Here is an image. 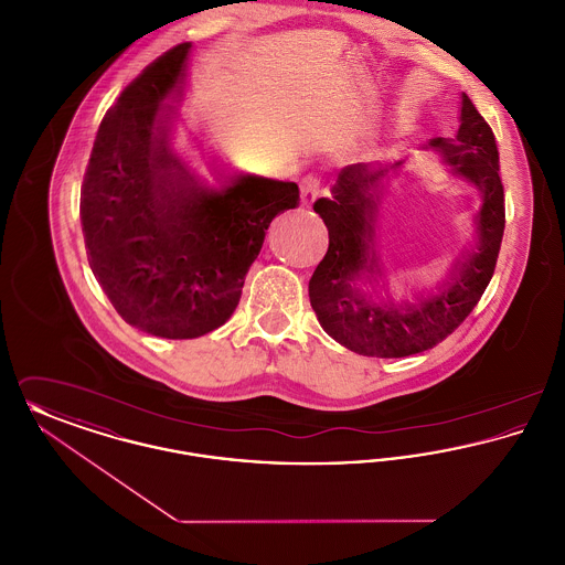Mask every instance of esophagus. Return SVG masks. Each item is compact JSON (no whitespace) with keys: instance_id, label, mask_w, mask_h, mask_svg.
Segmentation results:
<instances>
[{"instance_id":"esophagus-1","label":"esophagus","mask_w":565,"mask_h":565,"mask_svg":"<svg viewBox=\"0 0 565 565\" xmlns=\"http://www.w3.org/2000/svg\"><path fill=\"white\" fill-rule=\"evenodd\" d=\"M322 194V182L316 175H307L300 182V201L302 205H311Z\"/></svg>"}]
</instances>
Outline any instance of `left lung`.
Returning <instances> with one entry per match:
<instances>
[{"label":"left lung","mask_w":565,"mask_h":565,"mask_svg":"<svg viewBox=\"0 0 565 565\" xmlns=\"http://www.w3.org/2000/svg\"><path fill=\"white\" fill-rule=\"evenodd\" d=\"M456 173L483 192L477 215L479 243L457 260L438 295L415 307H379L360 292L358 279L381 273L373 237L375 214L387 169L364 162L341 169L332 199H318L313 210L328 228V252L309 281L311 307L323 330L343 348L373 358H406L445 341L481 300L495 270L504 235V186L495 137L470 97L461 95V125L456 141L431 139ZM396 162L394 167H398Z\"/></svg>","instance_id":"obj_1"}]
</instances>
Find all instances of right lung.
<instances>
[{
	"label": "right lung",
	"mask_w": 565,
	"mask_h": 565,
	"mask_svg": "<svg viewBox=\"0 0 565 565\" xmlns=\"http://www.w3.org/2000/svg\"><path fill=\"white\" fill-rule=\"evenodd\" d=\"M190 42L152 61L99 125L84 171L88 265L118 316L162 339L226 322L273 217L298 207L295 182L237 175L207 190L169 148Z\"/></svg>",
	"instance_id": "obj_1"
}]
</instances>
